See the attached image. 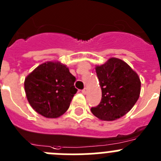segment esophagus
Instances as JSON below:
<instances>
[{"mask_svg":"<svg viewBox=\"0 0 161 161\" xmlns=\"http://www.w3.org/2000/svg\"><path fill=\"white\" fill-rule=\"evenodd\" d=\"M87 92H88V88H84L83 90H82V93L83 94H87Z\"/></svg>","mask_w":161,"mask_h":161,"instance_id":"34e87169","label":"esophagus"}]
</instances>
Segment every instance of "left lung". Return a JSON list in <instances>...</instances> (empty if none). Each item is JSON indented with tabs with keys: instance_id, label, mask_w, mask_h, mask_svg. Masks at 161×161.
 Listing matches in <instances>:
<instances>
[{
	"instance_id": "obj_1",
	"label": "left lung",
	"mask_w": 161,
	"mask_h": 161,
	"mask_svg": "<svg viewBox=\"0 0 161 161\" xmlns=\"http://www.w3.org/2000/svg\"><path fill=\"white\" fill-rule=\"evenodd\" d=\"M102 97L98 106L91 108L101 120H117L129 113L141 94V82L135 71L120 59L111 57L96 65Z\"/></svg>"
}]
</instances>
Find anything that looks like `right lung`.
<instances>
[{
  "label": "right lung",
  "mask_w": 161,
  "mask_h": 161,
  "mask_svg": "<svg viewBox=\"0 0 161 161\" xmlns=\"http://www.w3.org/2000/svg\"><path fill=\"white\" fill-rule=\"evenodd\" d=\"M76 77L58 60L38 65L25 79V91L31 107L46 118L62 116L77 89Z\"/></svg>",
  "instance_id": "right-lung-1"
}]
</instances>
